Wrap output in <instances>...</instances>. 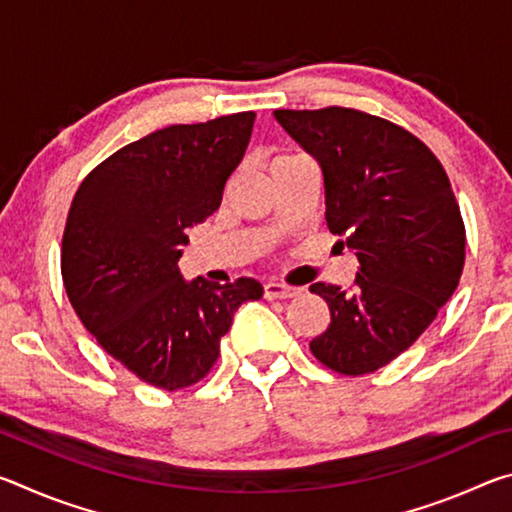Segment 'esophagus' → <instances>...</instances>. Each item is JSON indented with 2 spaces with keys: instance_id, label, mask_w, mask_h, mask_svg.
Listing matches in <instances>:
<instances>
[{
  "instance_id": "obj_1",
  "label": "esophagus",
  "mask_w": 512,
  "mask_h": 512,
  "mask_svg": "<svg viewBox=\"0 0 512 512\" xmlns=\"http://www.w3.org/2000/svg\"><path fill=\"white\" fill-rule=\"evenodd\" d=\"M298 296V289L284 287L280 282H266L264 284V298L266 300H280V298H293Z\"/></svg>"
}]
</instances>
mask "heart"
Returning a JSON list of instances; mask_svg holds the SVG:
<instances>
[{
    "label": "heart",
    "instance_id": "obj_1",
    "mask_svg": "<svg viewBox=\"0 0 512 512\" xmlns=\"http://www.w3.org/2000/svg\"><path fill=\"white\" fill-rule=\"evenodd\" d=\"M282 158H289V155H282Z\"/></svg>",
    "mask_w": 512,
    "mask_h": 512
}]
</instances>
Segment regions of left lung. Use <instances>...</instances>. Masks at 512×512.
I'll use <instances>...</instances> for the list:
<instances>
[{
    "label": "left lung",
    "mask_w": 512,
    "mask_h": 512,
    "mask_svg": "<svg viewBox=\"0 0 512 512\" xmlns=\"http://www.w3.org/2000/svg\"><path fill=\"white\" fill-rule=\"evenodd\" d=\"M314 155L325 219L359 259L352 287L316 282L332 323L309 343L339 375L384 368L420 339L452 298L465 264V223L443 164L422 140L363 110H275Z\"/></svg>",
    "instance_id": "8db88e82"
}]
</instances>
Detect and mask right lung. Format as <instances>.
<instances>
[{"label":"right lung","instance_id":"add662e5","mask_svg":"<svg viewBox=\"0 0 512 512\" xmlns=\"http://www.w3.org/2000/svg\"><path fill=\"white\" fill-rule=\"evenodd\" d=\"M255 112L173 124L97 164L69 207L60 273L83 327L112 359L162 391L210 375L235 311L262 298L250 277L180 275L187 228L221 205Z\"/></svg>","mask_w":512,"mask_h":512}]
</instances>
